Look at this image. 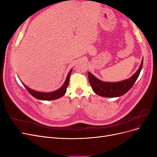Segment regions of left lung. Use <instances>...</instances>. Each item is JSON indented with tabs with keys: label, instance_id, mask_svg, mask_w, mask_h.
<instances>
[{
	"label": "left lung",
	"instance_id": "8db88e82",
	"mask_svg": "<svg viewBox=\"0 0 157 157\" xmlns=\"http://www.w3.org/2000/svg\"><path fill=\"white\" fill-rule=\"evenodd\" d=\"M144 58L140 68L130 78L118 82H105L101 81L88 72V80L93 91L100 96L107 98L120 97L125 94L134 86L143 67Z\"/></svg>",
	"mask_w": 157,
	"mask_h": 157
}]
</instances>
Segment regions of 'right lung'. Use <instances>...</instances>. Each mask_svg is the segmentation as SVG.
<instances>
[{"mask_svg":"<svg viewBox=\"0 0 157 157\" xmlns=\"http://www.w3.org/2000/svg\"><path fill=\"white\" fill-rule=\"evenodd\" d=\"M71 71H72V69H71L69 73L67 75V78H66V80L63 85L61 86L59 89L56 90L54 92H49V93H43V92H36L35 90H33L30 89L29 88H28L24 84L23 86L25 87L27 90L28 91L31 96H33L34 98L38 99H40V100H54V99H58L61 97H62L64 96V94L66 93V91H67V88L69 85V77H70V75L71 73Z\"/></svg>","mask_w":157,"mask_h":157,"instance_id":"add662e5","label":"right lung"}]
</instances>
